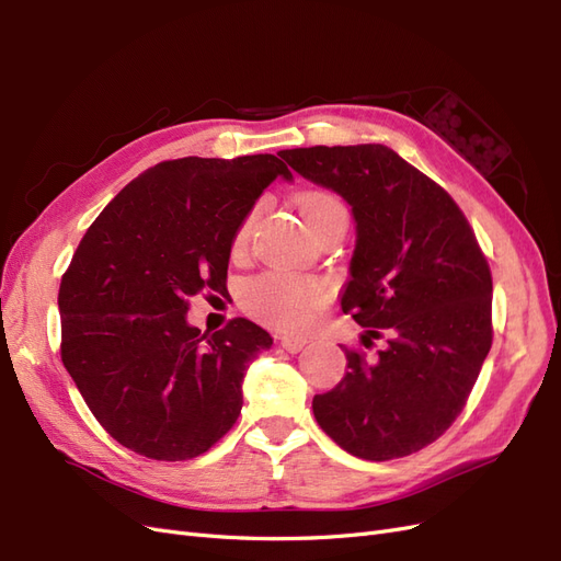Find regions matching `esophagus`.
Here are the masks:
<instances>
[{
  "label": "esophagus",
  "mask_w": 561,
  "mask_h": 561,
  "mask_svg": "<svg viewBox=\"0 0 561 561\" xmlns=\"http://www.w3.org/2000/svg\"><path fill=\"white\" fill-rule=\"evenodd\" d=\"M280 346L285 348V351H290V353H299L304 346H307V339L304 336H280Z\"/></svg>",
  "instance_id": "obj_1"
}]
</instances>
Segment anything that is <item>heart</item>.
<instances>
[{
    "label": "heart",
    "instance_id": "obj_1",
    "mask_svg": "<svg viewBox=\"0 0 561 561\" xmlns=\"http://www.w3.org/2000/svg\"><path fill=\"white\" fill-rule=\"evenodd\" d=\"M299 213L304 222L316 233L334 217H346L344 203L330 192H307L299 198ZM254 225L250 213L233 233V252H243ZM325 299V287L316 278H299L285 271H268L257 278H250L241 287V301L248 313L278 330H297L307 322L320 301Z\"/></svg>",
    "mask_w": 561,
    "mask_h": 561
}]
</instances>
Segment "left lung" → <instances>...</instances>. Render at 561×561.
<instances>
[{
	"instance_id": "8db88e82",
	"label": "left lung",
	"mask_w": 561,
	"mask_h": 561,
	"mask_svg": "<svg viewBox=\"0 0 561 561\" xmlns=\"http://www.w3.org/2000/svg\"><path fill=\"white\" fill-rule=\"evenodd\" d=\"M280 159L342 196L355 250L342 309L365 332L313 398L318 426L365 461L410 456L461 414L491 348V271L466 215L386 145L299 147Z\"/></svg>"
}]
</instances>
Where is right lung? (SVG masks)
Segmentation results:
<instances>
[{"instance_id": "1", "label": "right lung", "mask_w": 561, "mask_h": 561, "mask_svg": "<svg viewBox=\"0 0 561 561\" xmlns=\"http://www.w3.org/2000/svg\"><path fill=\"white\" fill-rule=\"evenodd\" d=\"M276 178L293 173L274 154L163 161L83 233L58 293L60 355L118 445L186 461L239 419L245 369L274 339L245 318L201 332L186 311L225 290L233 233Z\"/></svg>"}]
</instances>
